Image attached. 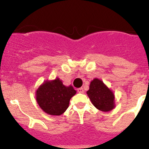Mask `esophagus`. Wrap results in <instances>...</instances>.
I'll return each mask as SVG.
<instances>
[{"instance_id":"1","label":"esophagus","mask_w":149,"mask_h":149,"mask_svg":"<svg viewBox=\"0 0 149 149\" xmlns=\"http://www.w3.org/2000/svg\"><path fill=\"white\" fill-rule=\"evenodd\" d=\"M77 92H78V93H84V89H83L82 87H81V88H78V89H77Z\"/></svg>"}]
</instances>
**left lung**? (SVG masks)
Instances as JSON below:
<instances>
[{
    "instance_id": "8db88e82",
    "label": "left lung",
    "mask_w": 149,
    "mask_h": 149,
    "mask_svg": "<svg viewBox=\"0 0 149 149\" xmlns=\"http://www.w3.org/2000/svg\"><path fill=\"white\" fill-rule=\"evenodd\" d=\"M87 95L93 104L101 111L108 112L114 107V95L112 91L98 79L90 83Z\"/></svg>"
}]
</instances>
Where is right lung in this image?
Segmentation results:
<instances>
[{
	"label": "right lung",
	"mask_w": 149,
	"mask_h": 149,
	"mask_svg": "<svg viewBox=\"0 0 149 149\" xmlns=\"http://www.w3.org/2000/svg\"><path fill=\"white\" fill-rule=\"evenodd\" d=\"M72 86H64L59 78L46 81L36 91V101L43 111L49 115L60 116L68 107L69 101L75 95Z\"/></svg>",
	"instance_id": "right-lung-1"
}]
</instances>
